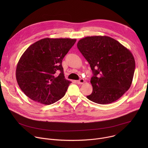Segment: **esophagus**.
I'll use <instances>...</instances> for the list:
<instances>
[{"mask_svg":"<svg viewBox=\"0 0 148 148\" xmlns=\"http://www.w3.org/2000/svg\"><path fill=\"white\" fill-rule=\"evenodd\" d=\"M84 82H85V81H84V79L83 78H81L77 81V83L79 84H82L84 83Z\"/></svg>","mask_w":148,"mask_h":148,"instance_id":"1","label":"esophagus"}]
</instances>
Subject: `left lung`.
Wrapping results in <instances>:
<instances>
[{"instance_id":"left-lung-1","label":"left lung","mask_w":148,"mask_h":148,"mask_svg":"<svg viewBox=\"0 0 148 148\" xmlns=\"http://www.w3.org/2000/svg\"><path fill=\"white\" fill-rule=\"evenodd\" d=\"M77 47L90 65L92 92L87 98L99 104L120 98L130 88L135 61L131 52L108 36H89L79 40Z\"/></svg>"}]
</instances>
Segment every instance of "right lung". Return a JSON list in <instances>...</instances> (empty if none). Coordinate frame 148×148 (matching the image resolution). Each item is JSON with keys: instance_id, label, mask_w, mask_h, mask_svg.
I'll list each match as a JSON object with an SVG mask.
<instances>
[{"instance_id": "1", "label": "right lung", "mask_w": 148, "mask_h": 148, "mask_svg": "<svg viewBox=\"0 0 148 148\" xmlns=\"http://www.w3.org/2000/svg\"><path fill=\"white\" fill-rule=\"evenodd\" d=\"M75 41L71 38H45L27 49L16 71L18 85L26 96L50 105L65 95L71 82L65 78L62 60Z\"/></svg>"}]
</instances>
